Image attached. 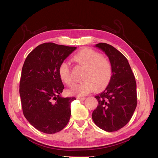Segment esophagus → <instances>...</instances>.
I'll use <instances>...</instances> for the list:
<instances>
[{"instance_id":"1","label":"esophagus","mask_w":158,"mask_h":158,"mask_svg":"<svg viewBox=\"0 0 158 158\" xmlns=\"http://www.w3.org/2000/svg\"><path fill=\"white\" fill-rule=\"evenodd\" d=\"M76 99L80 100V101H84V100H85V98H84V97H77V98H76Z\"/></svg>"}]
</instances>
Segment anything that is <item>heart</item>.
<instances>
[{"mask_svg": "<svg viewBox=\"0 0 158 158\" xmlns=\"http://www.w3.org/2000/svg\"><path fill=\"white\" fill-rule=\"evenodd\" d=\"M73 60L85 70L82 76L83 80L70 89L71 94L82 96L89 94L94 88L100 90L107 86L112 77V65L107 58L92 49L85 48L76 53ZM59 73L60 79L66 84H73L70 65L67 62L64 61L60 64Z\"/></svg>", "mask_w": 158, "mask_h": 158, "instance_id": "b5f03b06", "label": "heart"}]
</instances>
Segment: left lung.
<instances>
[{"label": "left lung", "mask_w": 158, "mask_h": 158, "mask_svg": "<svg viewBox=\"0 0 158 158\" xmlns=\"http://www.w3.org/2000/svg\"><path fill=\"white\" fill-rule=\"evenodd\" d=\"M95 47L103 51L112 65V77L103 92L95 98L98 106L92 119L99 128L114 132L131 120L137 105L136 83L128 60L114 47L99 43Z\"/></svg>", "instance_id": "8db88e82"}]
</instances>
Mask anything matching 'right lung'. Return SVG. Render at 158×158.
<instances>
[{
  "mask_svg": "<svg viewBox=\"0 0 158 158\" xmlns=\"http://www.w3.org/2000/svg\"><path fill=\"white\" fill-rule=\"evenodd\" d=\"M76 49L45 43L35 47L23 63L20 82L23 113L42 132H59L70 120V104L76 98L61 96L64 87L59 69Z\"/></svg>",
  "mask_w": 158,
  "mask_h": 158,
  "instance_id": "obj_1",
  "label": "right lung"
}]
</instances>
